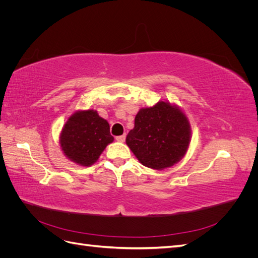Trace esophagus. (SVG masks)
I'll return each mask as SVG.
<instances>
[{
    "instance_id": "esophagus-1",
    "label": "esophagus",
    "mask_w": 258,
    "mask_h": 258,
    "mask_svg": "<svg viewBox=\"0 0 258 258\" xmlns=\"http://www.w3.org/2000/svg\"><path fill=\"white\" fill-rule=\"evenodd\" d=\"M124 140H126V135H122V136L116 137V141H118V142H123Z\"/></svg>"
}]
</instances>
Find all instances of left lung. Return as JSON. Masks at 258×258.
<instances>
[{"instance_id": "obj_1", "label": "left lung", "mask_w": 258, "mask_h": 258, "mask_svg": "<svg viewBox=\"0 0 258 258\" xmlns=\"http://www.w3.org/2000/svg\"><path fill=\"white\" fill-rule=\"evenodd\" d=\"M190 139L188 117L181 107L166 100L140 108L126 144L143 166L163 170L184 158Z\"/></svg>"}]
</instances>
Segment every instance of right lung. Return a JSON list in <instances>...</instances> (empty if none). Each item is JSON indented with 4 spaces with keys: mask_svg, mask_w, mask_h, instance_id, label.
I'll list each match as a JSON object with an SVG mask.
<instances>
[{
    "mask_svg": "<svg viewBox=\"0 0 258 258\" xmlns=\"http://www.w3.org/2000/svg\"><path fill=\"white\" fill-rule=\"evenodd\" d=\"M114 141L110 123L95 110L76 111L62 127L59 144L66 157L82 167L97 162L105 147Z\"/></svg>",
    "mask_w": 258,
    "mask_h": 258,
    "instance_id": "right-lung-1",
    "label": "right lung"
}]
</instances>
